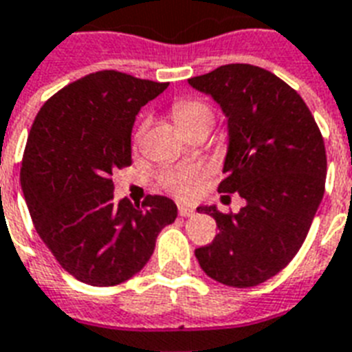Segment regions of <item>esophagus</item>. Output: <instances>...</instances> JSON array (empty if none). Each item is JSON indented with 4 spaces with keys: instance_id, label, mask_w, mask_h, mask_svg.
Returning a JSON list of instances; mask_svg holds the SVG:
<instances>
[{
    "instance_id": "1",
    "label": "esophagus",
    "mask_w": 352,
    "mask_h": 352,
    "mask_svg": "<svg viewBox=\"0 0 352 352\" xmlns=\"http://www.w3.org/2000/svg\"><path fill=\"white\" fill-rule=\"evenodd\" d=\"M178 213H179V217H192V214H195V209H192V207H187V206H179Z\"/></svg>"
}]
</instances>
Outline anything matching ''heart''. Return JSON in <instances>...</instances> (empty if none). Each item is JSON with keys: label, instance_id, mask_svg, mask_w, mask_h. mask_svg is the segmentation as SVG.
<instances>
[{"label": "heart", "instance_id": "b5f03b06", "mask_svg": "<svg viewBox=\"0 0 352 352\" xmlns=\"http://www.w3.org/2000/svg\"><path fill=\"white\" fill-rule=\"evenodd\" d=\"M173 116L182 130H185V128L189 126H195V124H200V122H207V124L213 122V111H211V108H209L206 102H201V100L196 99L178 100L173 108ZM143 130H145V124L139 126L135 138H141V135H143ZM204 173H206V170L201 167L173 168V170H168V173L163 176V184L167 185L174 195L187 196L190 192V185L195 184V182H198V179L204 176Z\"/></svg>", "mask_w": 352, "mask_h": 352}]
</instances>
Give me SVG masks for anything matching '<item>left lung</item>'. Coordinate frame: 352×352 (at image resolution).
<instances>
[{
	"label": "left lung",
	"instance_id": "8db88e82",
	"mask_svg": "<svg viewBox=\"0 0 352 352\" xmlns=\"http://www.w3.org/2000/svg\"><path fill=\"white\" fill-rule=\"evenodd\" d=\"M187 82L228 119L219 190L246 201L233 214L217 206L196 209L220 230L209 246L195 250L196 261L222 285L257 287L279 274L307 239L325 190L323 138L298 91L263 67L220 65Z\"/></svg>",
	"mask_w": 352,
	"mask_h": 352
}]
</instances>
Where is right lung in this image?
I'll list each match as a JSON object with an SVG mask.
<instances>
[{"instance_id":"1","label":"right lung","mask_w":352,"mask_h":352,"mask_svg":"<svg viewBox=\"0 0 352 352\" xmlns=\"http://www.w3.org/2000/svg\"><path fill=\"white\" fill-rule=\"evenodd\" d=\"M119 72L75 80L40 108L21 163V190L36 233L60 266L94 287L145 268L156 239L178 217L167 196L143 207L116 201L111 174L132 165L139 110L167 89Z\"/></svg>"}]
</instances>
